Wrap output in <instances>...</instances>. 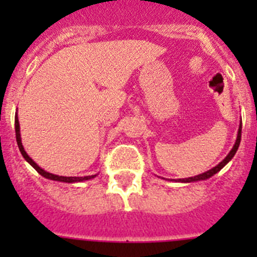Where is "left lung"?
Segmentation results:
<instances>
[{
  "label": "left lung",
  "mask_w": 257,
  "mask_h": 257,
  "mask_svg": "<svg viewBox=\"0 0 257 257\" xmlns=\"http://www.w3.org/2000/svg\"><path fill=\"white\" fill-rule=\"evenodd\" d=\"M240 135H242V123H240L239 126V130H238V136H237V142H235L234 147H233V149H231L230 152H229L228 156L225 157V160H222L221 162L219 163L217 166H215L213 169L208 170V171L203 172V174L201 175H197V176H193V178H188V179H180V181H183V183H192V181H198V180H206V179L211 178V176H213V175L216 174V172H219L220 170L224 167V166L226 165V163L229 162V161L234 157L235 152H237L238 147H239V143H240Z\"/></svg>",
  "instance_id": "obj_1"
}]
</instances>
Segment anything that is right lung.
<instances>
[{
  "instance_id": "add662e5",
  "label": "right lung",
  "mask_w": 257,
  "mask_h": 257,
  "mask_svg": "<svg viewBox=\"0 0 257 257\" xmlns=\"http://www.w3.org/2000/svg\"><path fill=\"white\" fill-rule=\"evenodd\" d=\"M15 135H17V143H18V147H19V151L22 153V156L26 158V161L28 163H31V166L36 171L38 172L40 175H42L44 178L50 179V180H56V181H64V183H77V181H83V180H88V179H92L95 175L92 176H85V178H73V176H59V175H54V174H50V172H46L45 170H42L35 161H32L31 157L27 154V152L24 151L23 148V144H22V140H20V128H19V121H18V117L15 115Z\"/></svg>"
}]
</instances>
